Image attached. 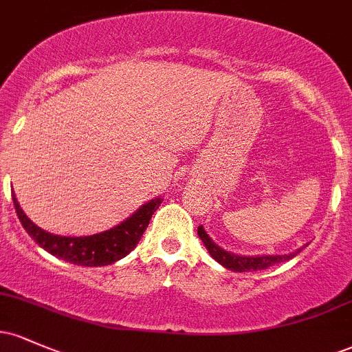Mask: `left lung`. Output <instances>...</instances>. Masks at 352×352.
Masks as SVG:
<instances>
[{"instance_id":"8db88e82","label":"left lung","mask_w":352,"mask_h":352,"mask_svg":"<svg viewBox=\"0 0 352 352\" xmlns=\"http://www.w3.org/2000/svg\"><path fill=\"white\" fill-rule=\"evenodd\" d=\"M197 233H199V236L201 238V241H204V245L207 246L208 253L215 258L218 263L223 265L225 268L233 270V272H240V273L266 270L270 268V266L281 263V261L292 260L293 256H296V254L302 250L300 248L294 253H289V254H272V256H268V254H265V256H240V254L225 252V250H221L220 246L213 243L201 225L199 227V230H197Z\"/></svg>"}]
</instances>
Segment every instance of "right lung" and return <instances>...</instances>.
<instances>
[{"label":"right lung","mask_w":352,"mask_h":352,"mask_svg":"<svg viewBox=\"0 0 352 352\" xmlns=\"http://www.w3.org/2000/svg\"><path fill=\"white\" fill-rule=\"evenodd\" d=\"M11 197H13L19 221H21L28 235L47 253L54 254L64 261H69L72 265L80 266H106L131 253L147 230L153 212L160 205V199L151 200L120 225L107 230V232L98 233V235L59 236L36 227L19 207L14 192L11 193Z\"/></svg>","instance_id":"obj_1"}]
</instances>
